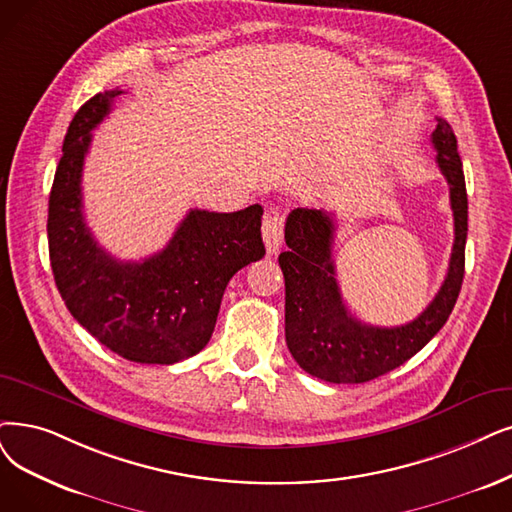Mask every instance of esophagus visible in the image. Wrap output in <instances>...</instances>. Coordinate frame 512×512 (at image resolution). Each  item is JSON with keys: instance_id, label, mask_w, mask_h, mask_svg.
I'll return each mask as SVG.
<instances>
[{"instance_id": "1", "label": "esophagus", "mask_w": 512, "mask_h": 512, "mask_svg": "<svg viewBox=\"0 0 512 512\" xmlns=\"http://www.w3.org/2000/svg\"><path fill=\"white\" fill-rule=\"evenodd\" d=\"M283 214L279 210H269L264 214V222H262V239L264 245H267L269 254H277L281 243H283Z\"/></svg>"}]
</instances>
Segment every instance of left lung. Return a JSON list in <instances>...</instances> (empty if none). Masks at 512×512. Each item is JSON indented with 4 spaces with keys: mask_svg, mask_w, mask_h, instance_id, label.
Here are the masks:
<instances>
[{
    "mask_svg": "<svg viewBox=\"0 0 512 512\" xmlns=\"http://www.w3.org/2000/svg\"><path fill=\"white\" fill-rule=\"evenodd\" d=\"M437 166L449 185L456 239L447 277L433 302L410 323L367 325L344 306L332 243L336 224L323 210L296 208L285 222L288 252L279 254L285 279V342L304 372L334 384L374 380L412 359L452 315L464 279L468 199L458 140L445 119L433 132Z\"/></svg>",
    "mask_w": 512,
    "mask_h": 512,
    "instance_id": "left-lung-1",
    "label": "left lung"
}]
</instances>
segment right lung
Segmentation results:
<instances>
[{
	"label": "right lung",
	"mask_w": 512,
	"mask_h": 512,
	"mask_svg": "<svg viewBox=\"0 0 512 512\" xmlns=\"http://www.w3.org/2000/svg\"><path fill=\"white\" fill-rule=\"evenodd\" d=\"M119 94L92 96L67 130L48 203L50 264L69 313L100 344L134 363L172 365L210 342L227 283L264 256L262 208L191 210L166 248L142 262L102 250L81 210V170L92 130Z\"/></svg>",
	"instance_id": "add662e5"
}]
</instances>
